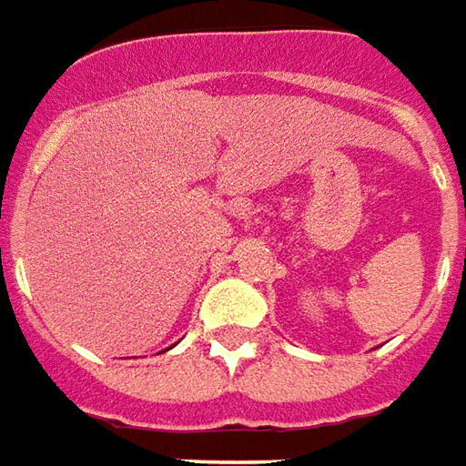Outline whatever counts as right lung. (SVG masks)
Returning a JSON list of instances; mask_svg holds the SVG:
<instances>
[{
	"label": "right lung",
	"instance_id": "1",
	"mask_svg": "<svg viewBox=\"0 0 466 466\" xmlns=\"http://www.w3.org/2000/svg\"><path fill=\"white\" fill-rule=\"evenodd\" d=\"M165 350H170V348H165Z\"/></svg>",
	"mask_w": 466,
	"mask_h": 466
}]
</instances>
